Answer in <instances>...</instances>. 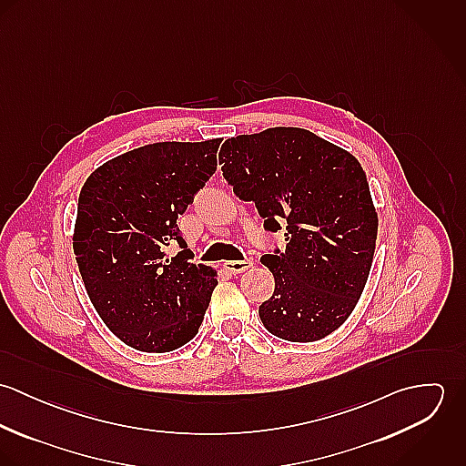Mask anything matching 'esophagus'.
Returning <instances> with one entry per match:
<instances>
[{"label": "esophagus", "mask_w": 466, "mask_h": 466, "mask_svg": "<svg viewBox=\"0 0 466 466\" xmlns=\"http://www.w3.org/2000/svg\"><path fill=\"white\" fill-rule=\"evenodd\" d=\"M253 266V258H246V260H231V262H226L224 268L233 272V274H238V272H244L248 268H251Z\"/></svg>", "instance_id": "34e87169"}]
</instances>
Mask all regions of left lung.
<instances>
[{
  "label": "left lung",
  "mask_w": 466,
  "mask_h": 466,
  "mask_svg": "<svg viewBox=\"0 0 466 466\" xmlns=\"http://www.w3.org/2000/svg\"><path fill=\"white\" fill-rule=\"evenodd\" d=\"M218 161L267 231L285 226V251L262 258L274 276L258 310L264 327L292 342L330 335L353 312L375 255L379 217L360 163L299 127L229 137Z\"/></svg>",
  "instance_id": "8db88e82"
}]
</instances>
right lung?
Returning a JSON list of instances; mask_svg holds the SVG:
<instances>
[{"mask_svg":"<svg viewBox=\"0 0 466 466\" xmlns=\"http://www.w3.org/2000/svg\"><path fill=\"white\" fill-rule=\"evenodd\" d=\"M220 141L134 148L80 190L73 253L84 287L106 327L134 350L172 351L199 332L217 270L188 262L177 217L215 174ZM172 241L184 251L168 259Z\"/></svg>","mask_w":466,"mask_h":466,"instance_id":"right-lung-1","label":"right lung"}]
</instances>
